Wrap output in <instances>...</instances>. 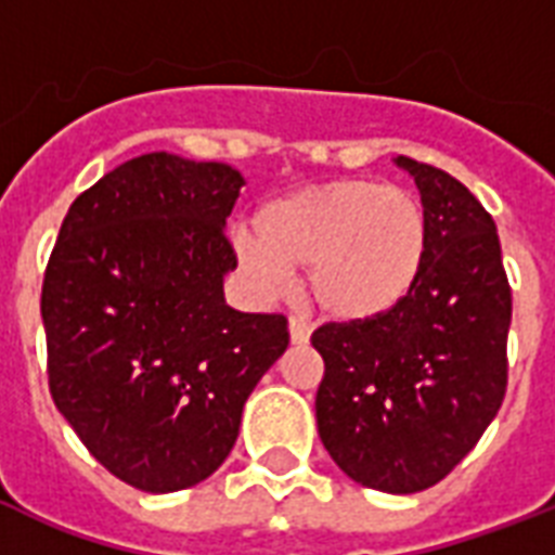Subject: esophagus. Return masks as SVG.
I'll use <instances>...</instances> for the list:
<instances>
[{
    "label": "esophagus",
    "mask_w": 555,
    "mask_h": 555,
    "mask_svg": "<svg viewBox=\"0 0 555 555\" xmlns=\"http://www.w3.org/2000/svg\"><path fill=\"white\" fill-rule=\"evenodd\" d=\"M287 328H291V343H294V346H305V343L311 339V325H308L302 317H291Z\"/></svg>",
    "instance_id": "obj_1"
}]
</instances>
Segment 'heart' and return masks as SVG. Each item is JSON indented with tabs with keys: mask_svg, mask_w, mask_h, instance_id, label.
<instances>
[{
	"mask_svg": "<svg viewBox=\"0 0 555 555\" xmlns=\"http://www.w3.org/2000/svg\"><path fill=\"white\" fill-rule=\"evenodd\" d=\"M235 235V253L268 291L305 268V294L334 320H371L414 287L426 261V216L400 186L346 178L270 201Z\"/></svg>",
	"mask_w": 555,
	"mask_h": 555,
	"instance_id": "b5f03b06",
	"label": "heart"
}]
</instances>
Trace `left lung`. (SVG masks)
<instances>
[{
    "label": "left lung",
    "instance_id": "1",
    "mask_svg": "<svg viewBox=\"0 0 555 555\" xmlns=\"http://www.w3.org/2000/svg\"><path fill=\"white\" fill-rule=\"evenodd\" d=\"M429 230L414 287L391 311L325 322L317 426L357 483L409 495L443 481L499 414L507 391L513 294L495 221L443 169L400 155Z\"/></svg>",
    "mask_w": 555,
    "mask_h": 555
}]
</instances>
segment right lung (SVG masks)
Instances as JSON below:
<instances>
[{
	"label": "right lung",
	"mask_w": 555,
	"mask_h": 555,
	"mask_svg": "<svg viewBox=\"0 0 555 555\" xmlns=\"http://www.w3.org/2000/svg\"><path fill=\"white\" fill-rule=\"evenodd\" d=\"M244 178L150 152L80 192L42 279L48 388L108 473L143 492L209 478L285 354L282 313L224 302L227 216Z\"/></svg>",
	"instance_id": "obj_1"
}]
</instances>
